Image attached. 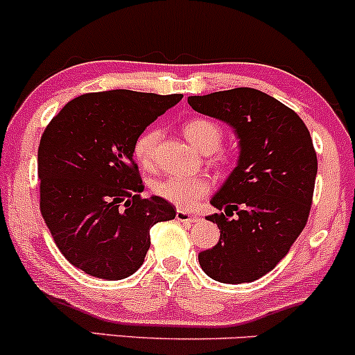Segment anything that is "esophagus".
<instances>
[{
    "mask_svg": "<svg viewBox=\"0 0 355 355\" xmlns=\"http://www.w3.org/2000/svg\"><path fill=\"white\" fill-rule=\"evenodd\" d=\"M177 220H180V222H187V224H193V222L197 220V217L196 216H192V214H189V212H185V210H177Z\"/></svg>",
    "mask_w": 355,
    "mask_h": 355,
    "instance_id": "1",
    "label": "esophagus"
}]
</instances>
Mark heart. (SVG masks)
<instances>
[{"mask_svg": "<svg viewBox=\"0 0 355 355\" xmlns=\"http://www.w3.org/2000/svg\"><path fill=\"white\" fill-rule=\"evenodd\" d=\"M184 133L192 145L205 153H212L220 146L222 128L210 119H190L184 126ZM159 139L158 128H150L138 136L135 143V158L139 165L150 168L155 163ZM210 182L202 175H170L153 184V192L180 209L196 207L202 197L207 196Z\"/></svg>", "mask_w": 355, "mask_h": 355, "instance_id": "1", "label": "heart"}]
</instances>
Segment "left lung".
Instances as JSON below:
<instances>
[{"mask_svg":"<svg viewBox=\"0 0 355 355\" xmlns=\"http://www.w3.org/2000/svg\"><path fill=\"white\" fill-rule=\"evenodd\" d=\"M193 111L224 121L239 138V158L210 198L222 210L207 220L219 243L198 252L205 275L239 285L270 272L309 220L317 153L300 116L258 89L237 87L190 96Z\"/></svg>","mask_w":355,"mask_h":355,"instance_id":"left-lung-1","label":"left lung"}]
</instances>
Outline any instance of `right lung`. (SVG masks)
I'll list each match as a JSON object with an SVG mask.
<instances>
[{"mask_svg":"<svg viewBox=\"0 0 355 355\" xmlns=\"http://www.w3.org/2000/svg\"><path fill=\"white\" fill-rule=\"evenodd\" d=\"M182 94L116 89L83 94L49 123L38 146L40 212L70 264L103 279L138 270L150 229L175 219L165 198H141L138 136Z\"/></svg>","mask_w":355,"mask_h":355,"instance_id":"1","label":"right lung"}]
</instances>
